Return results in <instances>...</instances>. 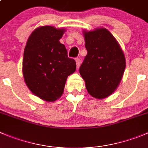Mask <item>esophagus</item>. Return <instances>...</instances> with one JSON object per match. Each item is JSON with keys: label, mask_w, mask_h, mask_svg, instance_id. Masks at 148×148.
Wrapping results in <instances>:
<instances>
[{"label": "esophagus", "mask_w": 148, "mask_h": 148, "mask_svg": "<svg viewBox=\"0 0 148 148\" xmlns=\"http://www.w3.org/2000/svg\"><path fill=\"white\" fill-rule=\"evenodd\" d=\"M76 63H77V68L79 69V67L80 66L81 64V60L79 58H77L76 59Z\"/></svg>", "instance_id": "obj_1"}]
</instances>
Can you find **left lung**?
I'll list each match as a JSON object with an SVG mask.
<instances>
[{
  "instance_id": "1",
  "label": "left lung",
  "mask_w": 148,
  "mask_h": 148,
  "mask_svg": "<svg viewBox=\"0 0 148 148\" xmlns=\"http://www.w3.org/2000/svg\"><path fill=\"white\" fill-rule=\"evenodd\" d=\"M88 54L79 73L91 96L105 99L114 92L125 69L123 52L112 34L106 28L84 31Z\"/></svg>"
}]
</instances>
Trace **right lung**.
Here are the masks:
<instances>
[{"label": "right lung", "mask_w": 148, "mask_h": 148, "mask_svg": "<svg viewBox=\"0 0 148 148\" xmlns=\"http://www.w3.org/2000/svg\"><path fill=\"white\" fill-rule=\"evenodd\" d=\"M65 29L41 26L27 39L23 60V74L30 90L46 101L58 99L67 77L76 71V62L68 58L67 50L59 40Z\"/></svg>", "instance_id": "obj_1"}]
</instances>
